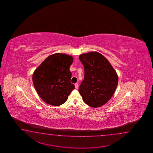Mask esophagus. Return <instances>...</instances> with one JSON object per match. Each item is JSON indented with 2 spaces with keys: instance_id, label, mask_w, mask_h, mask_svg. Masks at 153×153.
<instances>
[{
  "instance_id": "obj_1",
  "label": "esophagus",
  "mask_w": 153,
  "mask_h": 153,
  "mask_svg": "<svg viewBox=\"0 0 153 153\" xmlns=\"http://www.w3.org/2000/svg\"><path fill=\"white\" fill-rule=\"evenodd\" d=\"M78 86H79V85H78V83H76V84H75V88H78Z\"/></svg>"
}]
</instances>
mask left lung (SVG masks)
<instances>
[{
	"label": "left lung",
	"mask_w": 153,
	"mask_h": 153,
	"mask_svg": "<svg viewBox=\"0 0 153 153\" xmlns=\"http://www.w3.org/2000/svg\"><path fill=\"white\" fill-rule=\"evenodd\" d=\"M79 58L84 65V79L79 92L85 103L100 107L110 100L117 88L118 76L107 59L99 52L83 53Z\"/></svg>",
	"instance_id": "8db88e82"
}]
</instances>
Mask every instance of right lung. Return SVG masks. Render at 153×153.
Here are the masks:
<instances>
[{
	"instance_id": "add662e5",
	"label": "right lung",
	"mask_w": 153,
	"mask_h": 153,
	"mask_svg": "<svg viewBox=\"0 0 153 153\" xmlns=\"http://www.w3.org/2000/svg\"><path fill=\"white\" fill-rule=\"evenodd\" d=\"M71 56L62 53L49 56L36 69L33 82L38 94L47 104L59 106L67 100L75 86L71 82Z\"/></svg>"
}]
</instances>
